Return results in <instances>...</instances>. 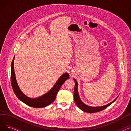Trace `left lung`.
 Listing matches in <instances>:
<instances>
[{
	"label": "left lung",
	"mask_w": 131,
	"mask_h": 131,
	"mask_svg": "<svg viewBox=\"0 0 131 131\" xmlns=\"http://www.w3.org/2000/svg\"><path fill=\"white\" fill-rule=\"evenodd\" d=\"M74 81L75 82V87H74V101L75 104L77 105L78 107L82 110V111L86 112V113H96V112H98L100 111H102L106 108H107L109 106L111 105L118 98V97H117L114 101L112 102H110L109 104L103 106H100V107H91V106H89L85 104H84V103L82 102L79 97V92H78V82L77 80L75 79H74Z\"/></svg>",
	"instance_id": "8db88e82"
}]
</instances>
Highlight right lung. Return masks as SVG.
<instances>
[{"mask_svg": "<svg viewBox=\"0 0 131 131\" xmlns=\"http://www.w3.org/2000/svg\"><path fill=\"white\" fill-rule=\"evenodd\" d=\"M14 58L15 56L14 57L11 64L10 80L13 91L18 99L27 106L34 108H42L51 104L56 99V95L62 84L67 79L69 78V74L67 73H65L62 75L52 88L46 94L38 98H30L27 97L21 91L17 84L14 72Z\"/></svg>", "mask_w": 131, "mask_h": 131, "instance_id": "obj_1", "label": "right lung"}]
</instances>
